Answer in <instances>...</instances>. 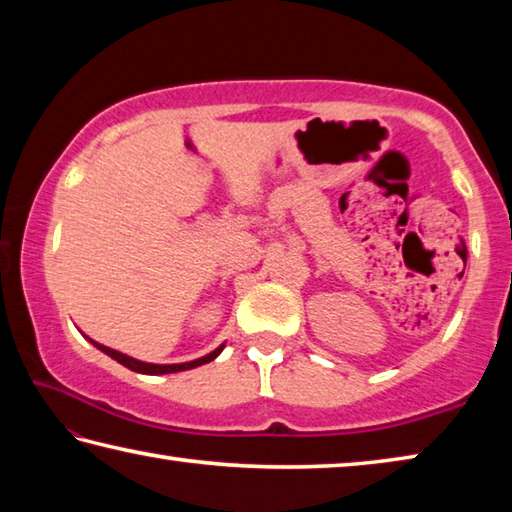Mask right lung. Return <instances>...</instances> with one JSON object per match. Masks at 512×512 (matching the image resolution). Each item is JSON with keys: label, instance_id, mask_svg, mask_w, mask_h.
Wrapping results in <instances>:
<instances>
[{"label": "right lung", "instance_id": "add662e5", "mask_svg": "<svg viewBox=\"0 0 512 512\" xmlns=\"http://www.w3.org/2000/svg\"><path fill=\"white\" fill-rule=\"evenodd\" d=\"M96 348H101L103 353H107L112 357V360H116L119 364H123V366H128L130 371H137V373H148V375H161V373H177V371H188V369H195V366H202V364H206V362H211V360H215V357H218L220 353H222V348L224 346H220V348H215L213 353H209V355H204V357H200V360H193V362H184V364H148V362H139V360H134V357H128V355H123V353H119V351H112V348H107V346H103V344H96V342H92Z\"/></svg>", "mask_w": 512, "mask_h": 512}]
</instances>
